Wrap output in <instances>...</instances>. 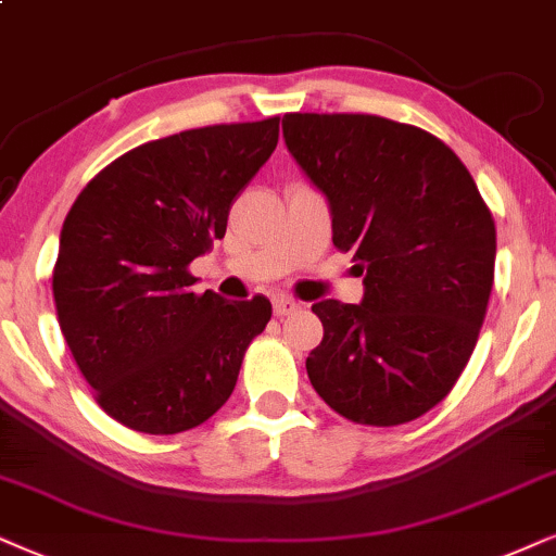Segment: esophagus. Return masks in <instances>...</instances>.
Segmentation results:
<instances>
[{"label":"esophagus","instance_id":"1","mask_svg":"<svg viewBox=\"0 0 556 556\" xmlns=\"http://www.w3.org/2000/svg\"><path fill=\"white\" fill-rule=\"evenodd\" d=\"M294 311H300V302H294L292 298H277V300H274V315H277V318L292 315Z\"/></svg>","mask_w":556,"mask_h":556}]
</instances>
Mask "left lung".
I'll use <instances>...</instances> for the list:
<instances>
[{"instance_id":"obj_1","label":"left lung","mask_w":556,"mask_h":556,"mask_svg":"<svg viewBox=\"0 0 556 556\" xmlns=\"http://www.w3.org/2000/svg\"><path fill=\"white\" fill-rule=\"evenodd\" d=\"M285 143L326 194L333 245L364 274L359 305L315 302V392L364 426L439 405L465 371L495 277V220L459 156L431 132L377 115L282 117Z\"/></svg>"}]
</instances>
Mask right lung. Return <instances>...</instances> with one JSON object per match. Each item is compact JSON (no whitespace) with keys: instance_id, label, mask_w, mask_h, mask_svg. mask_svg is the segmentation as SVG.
<instances>
[{"instance_id":"add662e5","label":"right lung","mask_w":556,"mask_h":556,"mask_svg":"<svg viewBox=\"0 0 556 556\" xmlns=\"http://www.w3.org/2000/svg\"><path fill=\"white\" fill-rule=\"evenodd\" d=\"M279 140V117L151 140L104 166L68 210L53 266L59 326L117 424L168 435L205 424L271 318L262 298L192 292L187 266Z\"/></svg>"}]
</instances>
